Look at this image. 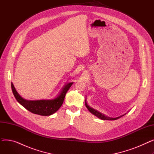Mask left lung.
<instances>
[{
    "instance_id": "left-lung-1",
    "label": "left lung",
    "mask_w": 154,
    "mask_h": 154,
    "mask_svg": "<svg viewBox=\"0 0 154 154\" xmlns=\"http://www.w3.org/2000/svg\"><path fill=\"white\" fill-rule=\"evenodd\" d=\"M85 106H86V107L87 108V109L88 110V111H89L91 113H92V114H94V116H95L96 117H97L98 118H99V119H102V120H117V119H120V117H122V116H125V115L127 114V113H125V114H124V115L120 116H119V117H116V118H112V117H107V116H105L104 114H102V113L99 112V111L96 110L94 109L93 108L91 107H90L89 106H88V105L87 104V102H86V100H85Z\"/></svg>"
}]
</instances>
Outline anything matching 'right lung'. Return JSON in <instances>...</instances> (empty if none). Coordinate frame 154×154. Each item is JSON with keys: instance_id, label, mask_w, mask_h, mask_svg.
<instances>
[{"instance_id": "right-lung-1", "label": "right lung", "mask_w": 154, "mask_h": 154, "mask_svg": "<svg viewBox=\"0 0 154 154\" xmlns=\"http://www.w3.org/2000/svg\"><path fill=\"white\" fill-rule=\"evenodd\" d=\"M74 82H68L65 84L62 90L57 96L52 99L49 100H29L24 99L19 94L12 82H11V87L13 94L17 102L25 107L27 110L33 114L47 116H51L57 111L63 103L65 96L70 87Z\"/></svg>"}]
</instances>
